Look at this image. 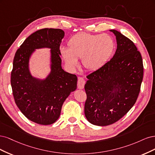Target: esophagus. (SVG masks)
I'll use <instances>...</instances> for the list:
<instances>
[{"instance_id": "1", "label": "esophagus", "mask_w": 155, "mask_h": 155, "mask_svg": "<svg viewBox=\"0 0 155 155\" xmlns=\"http://www.w3.org/2000/svg\"><path fill=\"white\" fill-rule=\"evenodd\" d=\"M85 80L82 78V77H79L78 78V84H77V87L80 89H82L84 87L85 85Z\"/></svg>"}]
</instances>
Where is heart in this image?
Segmentation results:
<instances>
[{
    "label": "heart",
    "instance_id": "b5f03b06",
    "mask_svg": "<svg viewBox=\"0 0 155 155\" xmlns=\"http://www.w3.org/2000/svg\"><path fill=\"white\" fill-rule=\"evenodd\" d=\"M69 48H61L62 56L71 68L78 66V58L82 59L84 68L89 71L101 68L111 58L114 49L113 38L107 34L93 35L79 33L68 42Z\"/></svg>",
    "mask_w": 155,
    "mask_h": 155
}]
</instances>
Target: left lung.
I'll use <instances>...</instances> for the list:
<instances>
[{"label": "left lung", "instance_id": "obj_1", "mask_svg": "<svg viewBox=\"0 0 155 155\" xmlns=\"http://www.w3.org/2000/svg\"><path fill=\"white\" fill-rule=\"evenodd\" d=\"M116 36L117 48L103 67L87 76L84 113L91 124L106 126L122 118L135 104L140 91L143 66L134 44L121 33Z\"/></svg>", "mask_w": 155, "mask_h": 155}]
</instances>
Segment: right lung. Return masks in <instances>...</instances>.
<instances>
[{
	"label": "right lung",
	"instance_id": "1",
	"mask_svg": "<svg viewBox=\"0 0 155 155\" xmlns=\"http://www.w3.org/2000/svg\"><path fill=\"white\" fill-rule=\"evenodd\" d=\"M64 37L61 29H40L25 40L15 54L11 74L15 102L25 117L38 124L55 122L65 100L77 89V77L61 66L60 46ZM44 47L51 49V71L42 80L31 75L28 62L35 49Z\"/></svg>",
	"mask_w": 155,
	"mask_h": 155
}]
</instances>
